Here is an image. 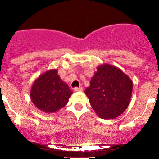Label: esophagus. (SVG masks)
<instances>
[{
    "label": "esophagus",
    "mask_w": 159,
    "mask_h": 159,
    "mask_svg": "<svg viewBox=\"0 0 159 159\" xmlns=\"http://www.w3.org/2000/svg\"><path fill=\"white\" fill-rule=\"evenodd\" d=\"M83 88L82 87H76V88L74 89V91L75 92H79V91H82Z\"/></svg>",
    "instance_id": "1"
}]
</instances>
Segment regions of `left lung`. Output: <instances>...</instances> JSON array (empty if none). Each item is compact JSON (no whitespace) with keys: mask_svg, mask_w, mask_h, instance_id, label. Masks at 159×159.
Listing matches in <instances>:
<instances>
[{"mask_svg":"<svg viewBox=\"0 0 159 159\" xmlns=\"http://www.w3.org/2000/svg\"><path fill=\"white\" fill-rule=\"evenodd\" d=\"M133 81L119 68L100 65L91 78L90 86L84 90L97 115L103 119H114L129 104Z\"/></svg>","mask_w":159,"mask_h":159,"instance_id":"1","label":"left lung"}]
</instances>
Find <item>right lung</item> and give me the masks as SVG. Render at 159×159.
Returning <instances> with one entry per match:
<instances>
[{
    "instance_id": "right-lung-1",
    "label": "right lung",
    "mask_w": 159,
    "mask_h": 159,
    "mask_svg": "<svg viewBox=\"0 0 159 159\" xmlns=\"http://www.w3.org/2000/svg\"><path fill=\"white\" fill-rule=\"evenodd\" d=\"M73 92L52 69L40 75L30 90L33 103L45 113H53L65 107Z\"/></svg>"
}]
</instances>
